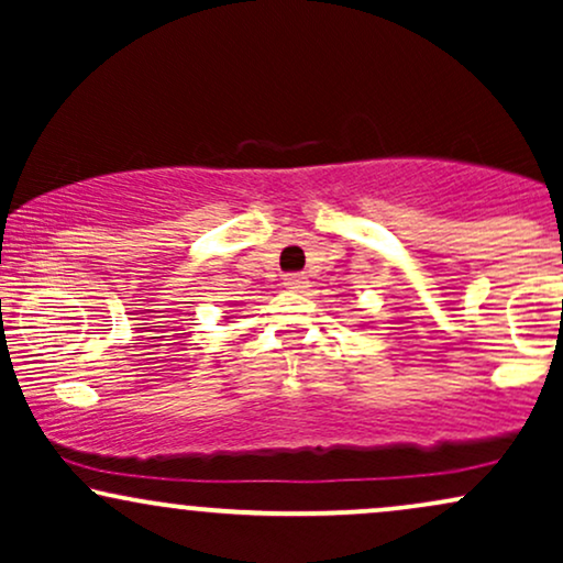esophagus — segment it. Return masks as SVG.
Returning a JSON list of instances; mask_svg holds the SVG:
<instances>
[{"label":"esophagus","mask_w":563,"mask_h":563,"mask_svg":"<svg viewBox=\"0 0 563 563\" xmlns=\"http://www.w3.org/2000/svg\"><path fill=\"white\" fill-rule=\"evenodd\" d=\"M307 275L303 273H288L286 277H283V286H286L288 290H303L307 288Z\"/></svg>","instance_id":"34e87169"}]
</instances>
